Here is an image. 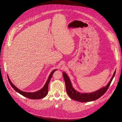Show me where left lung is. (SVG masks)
<instances>
[{
	"mask_svg": "<svg viewBox=\"0 0 122 122\" xmlns=\"http://www.w3.org/2000/svg\"><path fill=\"white\" fill-rule=\"evenodd\" d=\"M116 71L113 73V74L112 77L110 79L108 84L105 86L103 87L99 90L95 91L92 93H81V92L76 91L72 86L70 78L67 75V74L63 72L62 75H63L66 84V91H67V94L69 95L70 98H71L74 100H76L81 102H87L92 101H95L96 100L100 98L102 95H104L106 91L107 90L108 87L109 86L110 83H111L113 77L116 74Z\"/></svg>",
	"mask_w": 122,
	"mask_h": 122,
	"instance_id": "obj_1",
	"label": "left lung"
}]
</instances>
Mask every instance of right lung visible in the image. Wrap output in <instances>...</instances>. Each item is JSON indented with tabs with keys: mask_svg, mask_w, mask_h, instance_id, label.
I'll use <instances>...</instances> for the list:
<instances>
[{
	"mask_svg": "<svg viewBox=\"0 0 122 122\" xmlns=\"http://www.w3.org/2000/svg\"><path fill=\"white\" fill-rule=\"evenodd\" d=\"M57 70H53V71L51 72L50 75L48 78V79L46 83L44 85V86L41 88V89L35 92H25L22 91H21L20 90L18 89V88L13 84V83L11 82L10 79L9 78V76H8L9 81L10 84V86L15 90L18 93H19L21 95L23 96L27 97L28 98L31 99H42L46 96V95L48 94V84L51 80V77L52 76L53 73L56 71Z\"/></svg>",
	"mask_w": 122,
	"mask_h": 122,
	"instance_id": "right-lung-1",
	"label": "right lung"
}]
</instances>
